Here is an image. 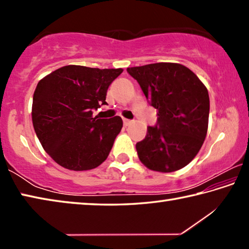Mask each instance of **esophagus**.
I'll return each mask as SVG.
<instances>
[{
	"mask_svg": "<svg viewBox=\"0 0 249 249\" xmlns=\"http://www.w3.org/2000/svg\"><path fill=\"white\" fill-rule=\"evenodd\" d=\"M123 123H124V125H125V126H128L130 123H132V121H130V120H127V119H124V120H123Z\"/></svg>",
	"mask_w": 249,
	"mask_h": 249,
	"instance_id": "esophagus-1",
	"label": "esophagus"
}]
</instances>
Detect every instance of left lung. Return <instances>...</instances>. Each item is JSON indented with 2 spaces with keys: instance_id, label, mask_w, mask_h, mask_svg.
<instances>
[{
  "instance_id": "8db88e82",
  "label": "left lung",
  "mask_w": 249,
  "mask_h": 249,
  "mask_svg": "<svg viewBox=\"0 0 249 249\" xmlns=\"http://www.w3.org/2000/svg\"><path fill=\"white\" fill-rule=\"evenodd\" d=\"M150 105L157 124L136 144L138 158L150 170L172 172L192 161L203 145L209 125L206 87L187 67L158 62L127 68Z\"/></svg>"
}]
</instances>
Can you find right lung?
I'll list each match as a JSON object with an SVG mask.
<instances>
[{"instance_id":"obj_1","label":"right lung","mask_w":249,"mask_h":249,"mask_svg":"<svg viewBox=\"0 0 249 249\" xmlns=\"http://www.w3.org/2000/svg\"><path fill=\"white\" fill-rule=\"evenodd\" d=\"M123 69L61 67L38 82L33 96L32 120L46 153L69 170L100 166L123 127L120 116L93 117L107 104L108 86Z\"/></svg>"}]
</instances>
